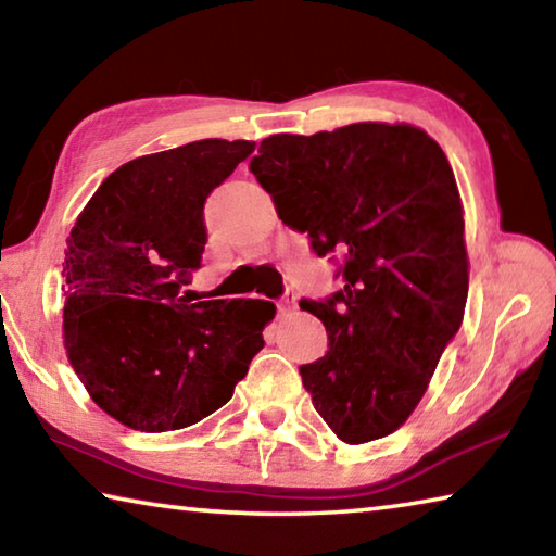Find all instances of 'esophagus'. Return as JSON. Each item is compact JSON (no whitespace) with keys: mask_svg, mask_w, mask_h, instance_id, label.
Here are the masks:
<instances>
[{"mask_svg":"<svg viewBox=\"0 0 556 556\" xmlns=\"http://www.w3.org/2000/svg\"><path fill=\"white\" fill-rule=\"evenodd\" d=\"M277 312H279V316H287L291 312H296V294H294V291H287V294L277 301Z\"/></svg>","mask_w":556,"mask_h":556,"instance_id":"1","label":"esophagus"}]
</instances>
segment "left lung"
<instances>
[{"mask_svg": "<svg viewBox=\"0 0 556 556\" xmlns=\"http://www.w3.org/2000/svg\"><path fill=\"white\" fill-rule=\"evenodd\" d=\"M250 172L318 257H341L343 287L299 301L328 333L326 355L299 368L316 412L345 444L392 434L464 321V211L446 154L412 125L357 122L262 139Z\"/></svg>", "mask_w": 556, "mask_h": 556, "instance_id": "left-lung-1", "label": "left lung"}]
</instances>
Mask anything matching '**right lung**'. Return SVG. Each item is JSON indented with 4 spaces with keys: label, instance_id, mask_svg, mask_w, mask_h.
Masks as SVG:
<instances>
[{
    "label": "right lung",
    "instance_id": "obj_1",
    "mask_svg": "<svg viewBox=\"0 0 556 556\" xmlns=\"http://www.w3.org/2000/svg\"><path fill=\"white\" fill-rule=\"evenodd\" d=\"M252 152L244 139H201L131 159L73 225L65 351L90 397L122 425L152 434L195 425L232 397L265 345L275 314L250 312L255 299L181 296L208 242L205 199Z\"/></svg>",
    "mask_w": 556,
    "mask_h": 556
}]
</instances>
